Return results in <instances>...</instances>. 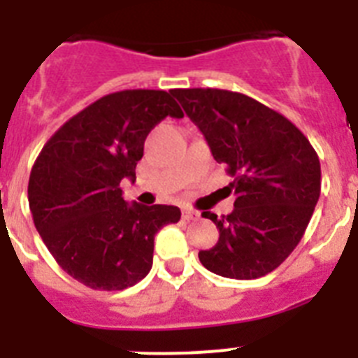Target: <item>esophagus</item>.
Listing matches in <instances>:
<instances>
[{"label": "esophagus", "mask_w": 358, "mask_h": 358, "mask_svg": "<svg viewBox=\"0 0 358 358\" xmlns=\"http://www.w3.org/2000/svg\"><path fill=\"white\" fill-rule=\"evenodd\" d=\"M182 218H185V220H199V218H201V213H199V211H195V210H192V208H185V210H182Z\"/></svg>", "instance_id": "1"}]
</instances>
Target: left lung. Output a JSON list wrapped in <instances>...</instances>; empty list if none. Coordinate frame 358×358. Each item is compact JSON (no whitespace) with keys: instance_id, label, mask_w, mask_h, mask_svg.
Instances as JSON below:
<instances>
[{"instance_id":"obj_1","label":"left lung","mask_w":358,"mask_h":358,"mask_svg":"<svg viewBox=\"0 0 358 358\" xmlns=\"http://www.w3.org/2000/svg\"><path fill=\"white\" fill-rule=\"evenodd\" d=\"M217 163L235 177V210L218 218V242L199 252L208 271L233 280L273 273L305 235L321 194L314 147L290 120L242 93L172 90Z\"/></svg>"}]
</instances>
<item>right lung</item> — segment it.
<instances>
[{
  "label": "right lung",
  "instance_id": "1",
  "mask_svg": "<svg viewBox=\"0 0 358 358\" xmlns=\"http://www.w3.org/2000/svg\"><path fill=\"white\" fill-rule=\"evenodd\" d=\"M182 118L166 91L110 93L69 118L46 141L28 181L36 229L64 273L94 290H123L152 268L154 236L181 218L177 206L123 201L148 132Z\"/></svg>",
  "mask_w": 358,
  "mask_h": 358
}]
</instances>
